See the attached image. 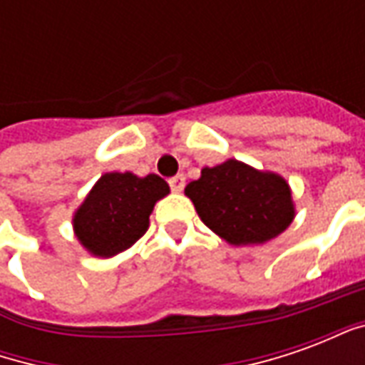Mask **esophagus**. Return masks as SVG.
I'll use <instances>...</instances> for the list:
<instances>
[{
  "label": "esophagus",
  "mask_w": 365,
  "mask_h": 365,
  "mask_svg": "<svg viewBox=\"0 0 365 365\" xmlns=\"http://www.w3.org/2000/svg\"><path fill=\"white\" fill-rule=\"evenodd\" d=\"M183 185H185V178H183V174H178L174 175V178H170V187H172V191H175V193H180V191L183 190Z\"/></svg>",
  "instance_id": "esophagus-1"
}]
</instances>
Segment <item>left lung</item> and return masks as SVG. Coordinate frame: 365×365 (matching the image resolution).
I'll use <instances>...</instances> for the list:
<instances>
[{"label": "left lung", "mask_w": 365, "mask_h": 365, "mask_svg": "<svg viewBox=\"0 0 365 365\" xmlns=\"http://www.w3.org/2000/svg\"><path fill=\"white\" fill-rule=\"evenodd\" d=\"M185 195L199 219L232 246L264 245L295 219L285 178L235 158L203 168L201 178L185 185Z\"/></svg>", "instance_id": "8db88e82"}]
</instances>
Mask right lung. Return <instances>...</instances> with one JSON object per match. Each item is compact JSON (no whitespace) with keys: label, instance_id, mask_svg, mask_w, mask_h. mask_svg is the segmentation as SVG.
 I'll return each mask as SVG.
<instances>
[{"label":"right lung","instance_id":"add662e5","mask_svg":"<svg viewBox=\"0 0 365 365\" xmlns=\"http://www.w3.org/2000/svg\"><path fill=\"white\" fill-rule=\"evenodd\" d=\"M170 193L160 175L107 172L76 209L72 227L78 242L96 258H111L135 245L150 225L156 201Z\"/></svg>","mask_w":365,"mask_h":365}]
</instances>
